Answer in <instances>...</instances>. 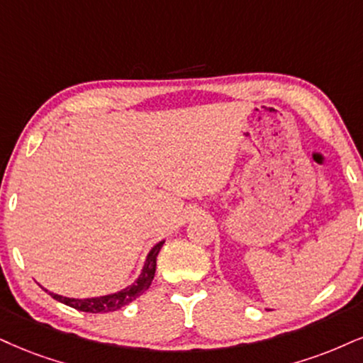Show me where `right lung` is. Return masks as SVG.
<instances>
[{
	"label": "right lung",
	"instance_id": "right-lung-1",
	"mask_svg": "<svg viewBox=\"0 0 363 363\" xmlns=\"http://www.w3.org/2000/svg\"><path fill=\"white\" fill-rule=\"evenodd\" d=\"M164 240H160L158 244L151 247L150 252L145 259V264H143V269L140 272V276L136 277V281L126 286L124 289L116 291V293L111 294H104V296H96V298H67L62 296V294H55L50 293L48 289V294L57 301L64 303V305L75 308L79 311H86V313H109V311H118L123 306L133 303L134 299L140 298L145 291H147L151 283H153L155 277V271H156V256H158L160 249L163 247Z\"/></svg>",
	"mask_w": 363,
	"mask_h": 363
}]
</instances>
